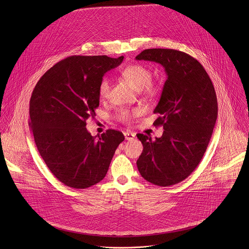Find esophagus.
Wrapping results in <instances>:
<instances>
[{
    "label": "esophagus",
    "instance_id": "obj_1",
    "mask_svg": "<svg viewBox=\"0 0 249 249\" xmlns=\"http://www.w3.org/2000/svg\"><path fill=\"white\" fill-rule=\"evenodd\" d=\"M124 135L125 137V140H128V141H131V140H133L135 138V133H133L131 131H128V130L124 132Z\"/></svg>",
    "mask_w": 249,
    "mask_h": 249
}]
</instances>
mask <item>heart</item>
Listing matches in <instances>:
<instances>
[{
    "label": "heart",
    "instance_id": "1",
    "mask_svg": "<svg viewBox=\"0 0 249 249\" xmlns=\"http://www.w3.org/2000/svg\"><path fill=\"white\" fill-rule=\"evenodd\" d=\"M123 77L137 91L143 90L147 95H154L158 92L159 86L151 82L152 73L149 68L142 64H131L126 66L122 71ZM110 91V81L107 77H104L99 85V95L101 98L105 99L109 95ZM138 113L137 110L129 111L127 109L119 110L117 117L122 122L129 121L133 116Z\"/></svg>",
    "mask_w": 249,
    "mask_h": 249
}]
</instances>
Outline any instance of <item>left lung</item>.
<instances>
[{
	"mask_svg": "<svg viewBox=\"0 0 249 249\" xmlns=\"http://www.w3.org/2000/svg\"><path fill=\"white\" fill-rule=\"evenodd\" d=\"M137 60L161 64L167 73L154 113V125H163L160 138L137 134L143 149L137 160L146 181L168 187L188 178L200 163L213 134L217 101L213 83L193 56L172 49H147Z\"/></svg>",
	"mask_w": 249,
	"mask_h": 249,
	"instance_id": "1",
	"label": "left lung"
}]
</instances>
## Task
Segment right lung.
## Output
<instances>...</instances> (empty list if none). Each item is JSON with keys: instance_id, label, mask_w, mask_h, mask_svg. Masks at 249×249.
Wrapping results in <instances>:
<instances>
[{"instance_id": "add662e5", "label": "right lung", "mask_w": 249, "mask_h": 249, "mask_svg": "<svg viewBox=\"0 0 249 249\" xmlns=\"http://www.w3.org/2000/svg\"><path fill=\"white\" fill-rule=\"evenodd\" d=\"M124 56L73 55L38 80L30 102V125L37 149L52 174L74 189L91 187L107 176L122 132L108 129L97 139L86 129L100 105L99 85Z\"/></svg>"}]
</instances>
